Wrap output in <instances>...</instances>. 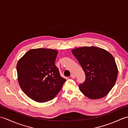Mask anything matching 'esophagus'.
Segmentation results:
<instances>
[{"label":"esophagus","mask_w":128,"mask_h":128,"mask_svg":"<svg viewBox=\"0 0 128 128\" xmlns=\"http://www.w3.org/2000/svg\"><path fill=\"white\" fill-rule=\"evenodd\" d=\"M71 78H75V75H74V74H72L71 75Z\"/></svg>","instance_id":"esophagus-1"}]
</instances>
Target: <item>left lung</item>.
I'll return each instance as SVG.
<instances>
[{"label":"left lung","instance_id":"8db88e82","mask_svg":"<svg viewBox=\"0 0 128 128\" xmlns=\"http://www.w3.org/2000/svg\"><path fill=\"white\" fill-rule=\"evenodd\" d=\"M86 75L80 84V91L88 98L97 100L106 96L114 86L118 68L114 58L108 51L99 47H82L72 50Z\"/></svg>","mask_w":128,"mask_h":128}]
</instances>
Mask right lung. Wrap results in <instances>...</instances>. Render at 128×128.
Here are the masks:
<instances>
[{
	"label": "right lung",
	"mask_w": 128,
	"mask_h": 128,
	"mask_svg": "<svg viewBox=\"0 0 128 128\" xmlns=\"http://www.w3.org/2000/svg\"><path fill=\"white\" fill-rule=\"evenodd\" d=\"M58 53L52 49H32L18 60L16 70L19 85L34 101L53 100L66 82L55 66Z\"/></svg>",
	"instance_id": "obj_1"
}]
</instances>
